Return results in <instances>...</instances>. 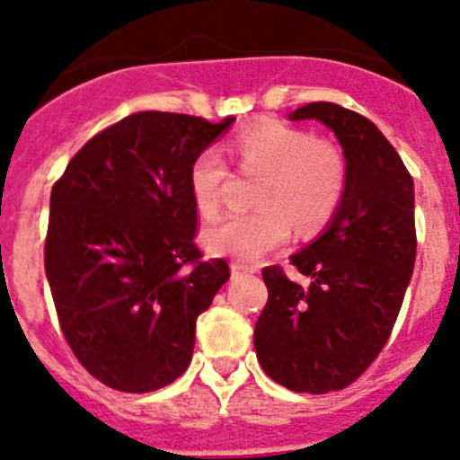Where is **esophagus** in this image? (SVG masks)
<instances>
[{
	"label": "esophagus",
	"instance_id": "34e87169",
	"mask_svg": "<svg viewBox=\"0 0 460 460\" xmlns=\"http://www.w3.org/2000/svg\"><path fill=\"white\" fill-rule=\"evenodd\" d=\"M253 271H256V267H249V264H240V262L231 264V276L234 278L249 276V273H253Z\"/></svg>",
	"mask_w": 460,
	"mask_h": 460
}]
</instances>
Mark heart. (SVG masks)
Returning <instances> with one entry per match:
<instances>
[{
  "label": "heart",
  "instance_id": "heart-1",
  "mask_svg": "<svg viewBox=\"0 0 460 460\" xmlns=\"http://www.w3.org/2000/svg\"><path fill=\"white\" fill-rule=\"evenodd\" d=\"M234 155L244 173H264L258 211L234 213L204 231V247L216 256L256 260L280 247L291 234L323 226L345 198L347 164L333 144L280 119H262L234 137ZM229 169L213 148L189 166V196L202 217L217 216Z\"/></svg>",
  "mask_w": 460,
  "mask_h": 460
}]
</instances>
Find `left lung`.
<instances>
[{"mask_svg":"<svg viewBox=\"0 0 460 460\" xmlns=\"http://www.w3.org/2000/svg\"><path fill=\"white\" fill-rule=\"evenodd\" d=\"M291 119H318L336 133L347 189L324 234L291 256L307 285L280 264L262 269L269 298L253 345L260 367L282 387L327 394L367 372L392 336L416 260L414 180L356 111L312 102Z\"/></svg>","mask_w":460,"mask_h":460,"instance_id":"8db88e82","label":"left lung"}]
</instances>
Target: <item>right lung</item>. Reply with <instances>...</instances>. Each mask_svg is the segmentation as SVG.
Listing matches in <instances>:
<instances>
[{
  "mask_svg": "<svg viewBox=\"0 0 460 460\" xmlns=\"http://www.w3.org/2000/svg\"><path fill=\"white\" fill-rule=\"evenodd\" d=\"M234 119L140 111L93 136L53 184L46 278L68 347L106 387L155 392L191 363L229 264L198 249L189 166Z\"/></svg>",
  "mask_w": 460,
  "mask_h": 460,
  "instance_id": "add662e5",
  "label": "right lung"
}]
</instances>
